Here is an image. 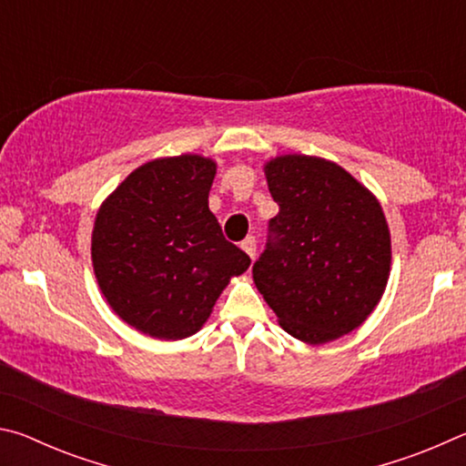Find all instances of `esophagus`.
Returning a JSON list of instances; mask_svg holds the SVG:
<instances>
[{"mask_svg": "<svg viewBox=\"0 0 466 466\" xmlns=\"http://www.w3.org/2000/svg\"><path fill=\"white\" fill-rule=\"evenodd\" d=\"M240 247L252 258V261H255V257H257V240H255V236H247V238L240 242Z\"/></svg>", "mask_w": 466, "mask_h": 466, "instance_id": "1", "label": "esophagus"}]
</instances>
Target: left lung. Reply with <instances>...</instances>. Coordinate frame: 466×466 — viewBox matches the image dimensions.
Listing matches in <instances>:
<instances>
[{
    "mask_svg": "<svg viewBox=\"0 0 466 466\" xmlns=\"http://www.w3.org/2000/svg\"><path fill=\"white\" fill-rule=\"evenodd\" d=\"M265 177L279 214L269 219L252 279L291 337L333 341L368 319L389 281L390 232L380 203L322 157H275Z\"/></svg>",
    "mask_w": 466,
    "mask_h": 466,
    "instance_id": "1",
    "label": "left lung"
}]
</instances>
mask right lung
<instances>
[{
	"label": "right lung",
	"instance_id": "add662e5",
	"mask_svg": "<svg viewBox=\"0 0 466 466\" xmlns=\"http://www.w3.org/2000/svg\"><path fill=\"white\" fill-rule=\"evenodd\" d=\"M216 162L185 154L133 170L102 203L92 232L98 286L141 333L177 341L197 333L250 257L209 211Z\"/></svg>",
	"mask_w": 466,
	"mask_h": 466
}]
</instances>
